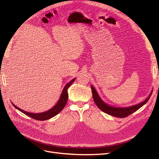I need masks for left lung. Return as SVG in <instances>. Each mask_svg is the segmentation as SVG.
Here are the masks:
<instances>
[{
  "label": "left lung",
  "mask_w": 159,
  "mask_h": 159,
  "mask_svg": "<svg viewBox=\"0 0 159 159\" xmlns=\"http://www.w3.org/2000/svg\"><path fill=\"white\" fill-rule=\"evenodd\" d=\"M91 90H92L93 99L94 100V102L95 103L96 105L98 106V107L105 113L112 115L113 117H119V118L126 117L129 116V115L135 112L137 110H138L139 108H141L148 102L149 98H150V97L152 95V91H151V93L149 94L148 97L145 101H143V102L140 103L133 105V106H130L127 107H116L111 106V105H109L108 104L105 103L100 98L99 95H98V92L96 91L95 89L94 88L93 85L91 86Z\"/></svg>",
  "instance_id": "8db88e82"
}]
</instances>
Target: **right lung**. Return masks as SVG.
Returning a JSON list of instances; mask_svg holds the SVG:
<instances>
[{
	"mask_svg": "<svg viewBox=\"0 0 159 159\" xmlns=\"http://www.w3.org/2000/svg\"><path fill=\"white\" fill-rule=\"evenodd\" d=\"M75 78L71 80L70 82L67 84L65 87L63 89V91H62L61 94L60 95V99L58 100V102L56 104L55 106L49 109L48 111H46L45 112L43 113H29L28 111H24L20 108H18L16 105H14L13 103L12 105L14 106V107L18 109L19 111H20L22 113L24 114H25L28 116H29L33 119H34L36 120H38V121H45V120L49 119L53 117H54L55 115L58 114L61 111L64 109L65 107V105L67 103V102H68V89L70 87V86L73 84L74 81H75Z\"/></svg>",
	"mask_w": 159,
	"mask_h": 159,
	"instance_id": "1",
	"label": "right lung"
}]
</instances>
